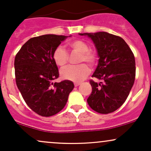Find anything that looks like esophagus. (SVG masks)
I'll return each instance as SVG.
<instances>
[{
	"label": "esophagus",
	"instance_id": "obj_1",
	"mask_svg": "<svg viewBox=\"0 0 151 151\" xmlns=\"http://www.w3.org/2000/svg\"><path fill=\"white\" fill-rule=\"evenodd\" d=\"M81 84V83H79V82H75L74 83V86H79Z\"/></svg>",
	"mask_w": 151,
	"mask_h": 151
}]
</instances>
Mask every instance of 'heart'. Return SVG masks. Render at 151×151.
Wrapping results in <instances>:
<instances>
[{"label":"heart","instance_id":"1","mask_svg":"<svg viewBox=\"0 0 151 151\" xmlns=\"http://www.w3.org/2000/svg\"><path fill=\"white\" fill-rule=\"evenodd\" d=\"M67 46L73 51L80 53L79 62H86L90 65H93L96 60V54L89 51V45L85 42L79 40H72L68 42ZM52 58L55 63L59 67H64L68 61V54L62 47H58L53 52ZM90 70L85 63H81L77 65H70L62 69L60 74L62 79L72 81H82L88 74Z\"/></svg>","mask_w":151,"mask_h":151}]
</instances>
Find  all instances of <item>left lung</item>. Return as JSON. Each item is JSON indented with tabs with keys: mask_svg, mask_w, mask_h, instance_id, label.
<instances>
[{
	"mask_svg": "<svg viewBox=\"0 0 151 151\" xmlns=\"http://www.w3.org/2000/svg\"><path fill=\"white\" fill-rule=\"evenodd\" d=\"M92 40L97 51L98 65L92 77L104 83L90 81L92 91L87 103L100 114L114 112L129 96L136 77L134 55L123 38L106 32L79 33Z\"/></svg>",
	"mask_w": 151,
	"mask_h": 151,
	"instance_id": "1",
	"label": "left lung"
}]
</instances>
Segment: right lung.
Segmentation results:
<instances>
[{
	"instance_id": "right-lung-1",
	"label": "right lung",
	"mask_w": 151,
	"mask_h": 151,
	"mask_svg": "<svg viewBox=\"0 0 151 151\" xmlns=\"http://www.w3.org/2000/svg\"><path fill=\"white\" fill-rule=\"evenodd\" d=\"M71 36L49 34L30 38L15 56L17 86L27 105L42 116H51L60 112L74 89L72 81L53 83L59 77L53 52Z\"/></svg>"
}]
</instances>
